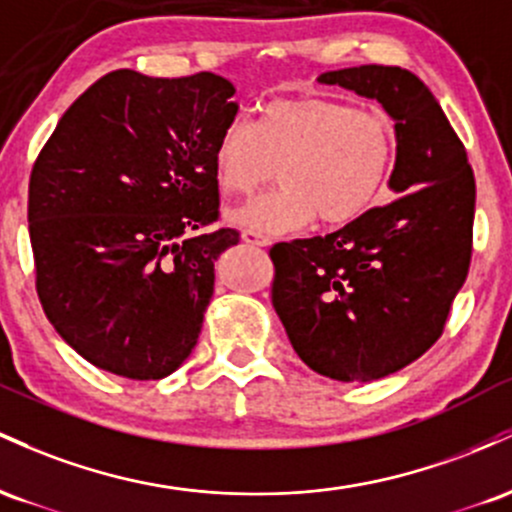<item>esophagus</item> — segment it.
<instances>
[{
    "instance_id": "obj_1",
    "label": "esophagus",
    "mask_w": 512,
    "mask_h": 512,
    "mask_svg": "<svg viewBox=\"0 0 512 512\" xmlns=\"http://www.w3.org/2000/svg\"><path fill=\"white\" fill-rule=\"evenodd\" d=\"M241 239H244L249 246H258V249H263V246L271 244V239L263 237V234H258V232H251V229H244V232H241Z\"/></svg>"
}]
</instances>
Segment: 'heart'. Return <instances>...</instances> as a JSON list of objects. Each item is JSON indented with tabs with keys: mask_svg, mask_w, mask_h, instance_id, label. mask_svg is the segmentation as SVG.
I'll return each mask as SVG.
<instances>
[{
	"mask_svg": "<svg viewBox=\"0 0 512 512\" xmlns=\"http://www.w3.org/2000/svg\"><path fill=\"white\" fill-rule=\"evenodd\" d=\"M394 162L389 116L307 94L263 103L256 125L229 120L212 147V174L229 195L256 193L278 169V191L232 212L258 234L300 232L317 217L326 227L353 225L382 198Z\"/></svg>",
	"mask_w": 512,
	"mask_h": 512,
	"instance_id": "obj_1",
	"label": "heart"
}]
</instances>
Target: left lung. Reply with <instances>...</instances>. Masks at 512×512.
I'll list each match as a JSON object with an SVG mask.
<instances>
[{
	"label": "left lung",
	"mask_w": 512,
	"mask_h": 512,
	"mask_svg": "<svg viewBox=\"0 0 512 512\" xmlns=\"http://www.w3.org/2000/svg\"><path fill=\"white\" fill-rule=\"evenodd\" d=\"M394 118L396 195L326 237L271 249L273 307L302 363L338 382L392 375L442 336L472 261L476 183L467 149L416 74L326 72Z\"/></svg>",
	"instance_id": "left-lung-1"
}]
</instances>
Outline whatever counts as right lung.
Wrapping results in <instances>:
<instances>
[{
  "instance_id": "right-lung-1",
  "label": "right lung",
  "mask_w": 512,
  "mask_h": 512,
  "mask_svg": "<svg viewBox=\"0 0 512 512\" xmlns=\"http://www.w3.org/2000/svg\"><path fill=\"white\" fill-rule=\"evenodd\" d=\"M225 77L108 72L40 149L28 234L45 317L84 360L162 380L203 329L215 261L239 244L220 217L212 147L237 116Z\"/></svg>"
}]
</instances>
